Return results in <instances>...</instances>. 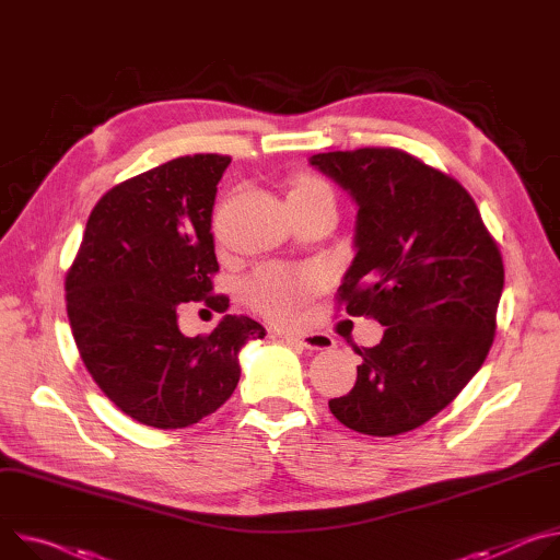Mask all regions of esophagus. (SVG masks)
Here are the masks:
<instances>
[{"label": "esophagus", "instance_id": "34e87169", "mask_svg": "<svg viewBox=\"0 0 560 560\" xmlns=\"http://www.w3.org/2000/svg\"><path fill=\"white\" fill-rule=\"evenodd\" d=\"M284 340L289 345L295 347H304V349H312V351H329L334 349V338L327 334H300V336H284Z\"/></svg>", "mask_w": 560, "mask_h": 560}]
</instances>
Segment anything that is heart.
Wrapping results in <instances>:
<instances>
[{
    "label": "heart",
    "mask_w": 560,
    "mask_h": 560,
    "mask_svg": "<svg viewBox=\"0 0 560 560\" xmlns=\"http://www.w3.org/2000/svg\"><path fill=\"white\" fill-rule=\"evenodd\" d=\"M289 198H331L329 186L314 177H295ZM320 284V278L312 269H284V267H265L256 271L244 282V298L258 314L273 323H287L295 316L298 306L312 295Z\"/></svg>",
    "instance_id": "heart-1"
}]
</instances>
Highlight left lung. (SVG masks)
<instances>
[{
	"label": "left lung",
	"mask_w": 560,
	"mask_h": 560,
	"mask_svg": "<svg viewBox=\"0 0 560 560\" xmlns=\"http://www.w3.org/2000/svg\"><path fill=\"white\" fill-rule=\"evenodd\" d=\"M308 162L358 205L338 306L385 325L376 347H353L355 385L329 409L366 436H398L443 411L482 366L505 284L501 248L458 179L400 149Z\"/></svg>",
	"instance_id": "left-lung-1"
}]
</instances>
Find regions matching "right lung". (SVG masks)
Segmentation results:
<instances>
[{
  "mask_svg": "<svg viewBox=\"0 0 560 560\" xmlns=\"http://www.w3.org/2000/svg\"><path fill=\"white\" fill-rule=\"evenodd\" d=\"M231 158H175L113 186L89 215L67 273L78 351L104 396L133 420L182 429L220 409L240 381L237 353L260 323L224 316L186 338L177 304H213L211 215Z\"/></svg>",
  "mask_w": 560,
  "mask_h": 560,
  "instance_id": "1",
  "label": "right lung"
}]
</instances>
